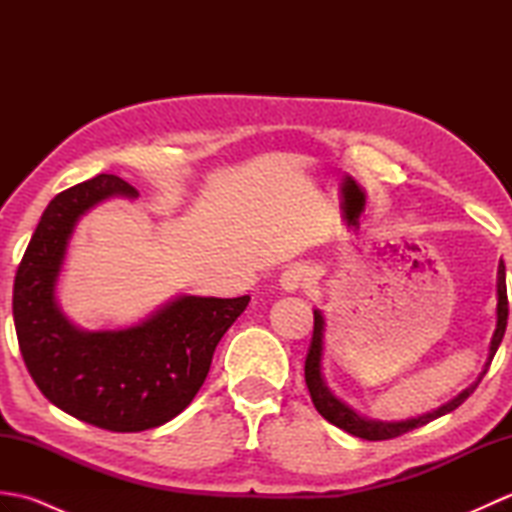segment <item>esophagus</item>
Wrapping results in <instances>:
<instances>
[{"label":"esophagus","mask_w":512,"mask_h":512,"mask_svg":"<svg viewBox=\"0 0 512 512\" xmlns=\"http://www.w3.org/2000/svg\"><path fill=\"white\" fill-rule=\"evenodd\" d=\"M308 281H310V270H308V266L292 264V266H288V268L284 270V273H281L279 286H281V290H286V292H297V290H301L303 286H308Z\"/></svg>","instance_id":"34e87169"}]
</instances>
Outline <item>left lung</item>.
Wrapping results in <instances>:
<instances>
[{
  "label": "left lung",
  "instance_id": "obj_1",
  "mask_svg": "<svg viewBox=\"0 0 512 512\" xmlns=\"http://www.w3.org/2000/svg\"><path fill=\"white\" fill-rule=\"evenodd\" d=\"M497 323H495V332L491 345H488V356L486 363L482 367L480 376H477L475 383H471L466 389H462L458 396L451 398L449 402H444L438 409L422 413V416H413L407 420H378V418H367L361 416L356 409H352L347 402H343L334 391L328 387V380L323 376V336H325V317L319 308H314V332H312V341L308 347V356H306V385L310 389V396L314 407L321 413V416L332 422L334 427H339L347 433H352L356 438L363 440H391L398 438L402 433H407L411 429H418L422 424H427L431 420H436L444 413H451L453 409H458L462 402L469 398L475 387L480 385V380L488 372V365H491L493 356L497 352L499 343L504 339L506 332V321H508V297H506V266L502 259H499L497 266Z\"/></svg>",
  "mask_w": 512,
  "mask_h": 512
}]
</instances>
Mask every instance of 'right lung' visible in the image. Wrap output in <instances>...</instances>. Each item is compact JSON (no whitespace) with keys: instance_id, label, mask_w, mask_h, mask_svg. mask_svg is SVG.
Returning a JSON list of instances; mask_svg holds the SVG:
<instances>
[{"instance_id":"obj_1","label":"right lung","mask_w":512,"mask_h":512,"mask_svg":"<svg viewBox=\"0 0 512 512\" xmlns=\"http://www.w3.org/2000/svg\"><path fill=\"white\" fill-rule=\"evenodd\" d=\"M114 195L138 198V191L101 173L48 204L17 268L13 319L28 372L52 405L94 427L134 433L160 427L189 407L217 343L250 297L178 295L118 330L72 323L57 299L70 239L81 217Z\"/></svg>"}]
</instances>
